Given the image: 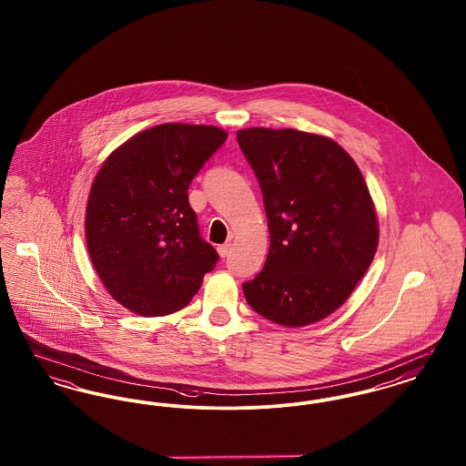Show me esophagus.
I'll return each mask as SVG.
<instances>
[{
	"label": "esophagus",
	"mask_w": 466,
	"mask_h": 466,
	"mask_svg": "<svg viewBox=\"0 0 466 466\" xmlns=\"http://www.w3.org/2000/svg\"><path fill=\"white\" fill-rule=\"evenodd\" d=\"M230 251H232V244L225 243L222 246H218V253H220V257L222 258H227L228 255H230Z\"/></svg>",
	"instance_id": "esophagus-1"
}]
</instances>
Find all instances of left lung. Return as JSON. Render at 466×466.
<instances>
[{"instance_id": "8db88e82", "label": "left lung", "mask_w": 466, "mask_h": 466, "mask_svg": "<svg viewBox=\"0 0 466 466\" xmlns=\"http://www.w3.org/2000/svg\"><path fill=\"white\" fill-rule=\"evenodd\" d=\"M238 143L260 183L270 248L243 291L249 308L285 327L339 309L372 264L376 209L355 160L330 137L249 127Z\"/></svg>"}]
</instances>
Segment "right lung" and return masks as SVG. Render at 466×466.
<instances>
[{
  "instance_id": "add662e5",
  "label": "right lung",
  "mask_w": 466,
  "mask_h": 466,
  "mask_svg": "<svg viewBox=\"0 0 466 466\" xmlns=\"http://www.w3.org/2000/svg\"><path fill=\"white\" fill-rule=\"evenodd\" d=\"M225 139L213 126L162 124L133 136L99 169L86 213L87 248L126 309L147 318L183 309L217 266L188 187Z\"/></svg>"
}]
</instances>
